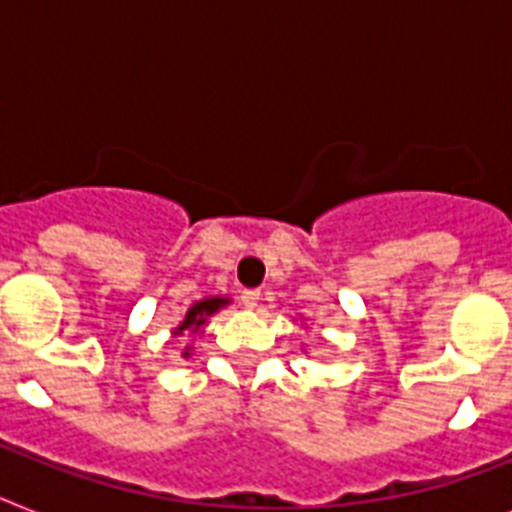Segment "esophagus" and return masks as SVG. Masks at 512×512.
I'll use <instances>...</instances> for the list:
<instances>
[{
	"instance_id": "34e87169",
	"label": "esophagus",
	"mask_w": 512,
	"mask_h": 512,
	"mask_svg": "<svg viewBox=\"0 0 512 512\" xmlns=\"http://www.w3.org/2000/svg\"><path fill=\"white\" fill-rule=\"evenodd\" d=\"M257 302H260V291L257 289H244L242 291V304L247 309H257Z\"/></svg>"
}]
</instances>
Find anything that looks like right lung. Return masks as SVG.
Wrapping results in <instances>:
<instances>
[{"mask_svg":"<svg viewBox=\"0 0 512 512\" xmlns=\"http://www.w3.org/2000/svg\"><path fill=\"white\" fill-rule=\"evenodd\" d=\"M229 304H231L229 296H205V299H200V302H195L190 309H187L184 320L179 322V325H176L171 333H174V336H184V333L197 336V333H203V328L208 325L210 317L216 315L218 309L229 307ZM182 356H184V359H190L192 346H184Z\"/></svg>","mask_w":512,"mask_h":512,"instance_id":"right-lung-1","label":"right lung"}]
</instances>
